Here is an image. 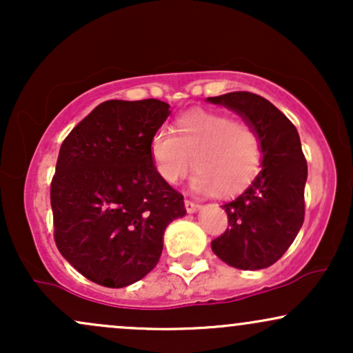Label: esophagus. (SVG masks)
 I'll list each match as a JSON object with an SVG mask.
<instances>
[{"label":"esophagus","instance_id":"obj_1","mask_svg":"<svg viewBox=\"0 0 353 353\" xmlns=\"http://www.w3.org/2000/svg\"><path fill=\"white\" fill-rule=\"evenodd\" d=\"M184 208H185V210H188L189 214H194V212H197V210H199L201 204H197V202H192V201L185 199L184 201Z\"/></svg>","mask_w":353,"mask_h":353}]
</instances>
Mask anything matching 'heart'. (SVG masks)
<instances>
[{
	"mask_svg": "<svg viewBox=\"0 0 353 353\" xmlns=\"http://www.w3.org/2000/svg\"><path fill=\"white\" fill-rule=\"evenodd\" d=\"M171 129L159 128L149 143L157 176L176 185L192 165V188L199 192L237 194L255 179L262 165L261 136L250 123L224 112L192 109Z\"/></svg>",
	"mask_w": 353,
	"mask_h": 353,
	"instance_id": "1",
	"label": "heart"
}]
</instances>
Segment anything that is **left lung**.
Segmentation results:
<instances>
[{"instance_id":"1","label":"left lung","mask_w":353,"mask_h":353,"mask_svg":"<svg viewBox=\"0 0 353 353\" xmlns=\"http://www.w3.org/2000/svg\"><path fill=\"white\" fill-rule=\"evenodd\" d=\"M236 111L261 136L262 169L237 199L222 205L229 229L210 242L236 269L259 270L285 254L303 224L307 161L295 125L270 101L247 91L208 98Z\"/></svg>"}]
</instances>
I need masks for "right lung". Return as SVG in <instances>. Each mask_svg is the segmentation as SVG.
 Instances as JSON below:
<instances>
[{"mask_svg": "<svg viewBox=\"0 0 353 353\" xmlns=\"http://www.w3.org/2000/svg\"><path fill=\"white\" fill-rule=\"evenodd\" d=\"M171 114L159 99L104 101L68 134L51 182L54 242L89 281L119 289L159 262L184 197L157 176L149 143Z\"/></svg>", "mask_w": 353, "mask_h": 353, "instance_id": "obj_1", "label": "right lung"}]
</instances>
